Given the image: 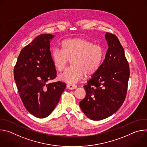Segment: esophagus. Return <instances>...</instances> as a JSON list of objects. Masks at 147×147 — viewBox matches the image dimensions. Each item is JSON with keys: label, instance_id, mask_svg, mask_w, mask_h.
Returning <instances> with one entry per match:
<instances>
[{"label": "esophagus", "instance_id": "obj_1", "mask_svg": "<svg viewBox=\"0 0 147 147\" xmlns=\"http://www.w3.org/2000/svg\"><path fill=\"white\" fill-rule=\"evenodd\" d=\"M67 88L69 89V90H75L77 88V86L76 85H74V84H67Z\"/></svg>", "mask_w": 147, "mask_h": 147}]
</instances>
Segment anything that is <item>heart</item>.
<instances>
[{"mask_svg": "<svg viewBox=\"0 0 147 147\" xmlns=\"http://www.w3.org/2000/svg\"><path fill=\"white\" fill-rule=\"evenodd\" d=\"M104 51L99 45L82 38L66 39L61 43V51L53 50L52 60L55 69L61 71L66 66L69 60L71 67L59 76V79L69 84L81 80L84 74L91 76L100 69L103 60Z\"/></svg>", "mask_w": 147, "mask_h": 147, "instance_id": "b5f03b06", "label": "heart"}]
</instances>
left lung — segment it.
<instances>
[{
    "label": "left lung",
    "mask_w": 147,
    "mask_h": 147,
    "mask_svg": "<svg viewBox=\"0 0 147 147\" xmlns=\"http://www.w3.org/2000/svg\"><path fill=\"white\" fill-rule=\"evenodd\" d=\"M108 49L98 71L84 86L86 97L80 106L89 119L100 120L116 112L123 105L127 94L130 76L129 63L117 37L107 32Z\"/></svg>",
    "instance_id": "obj_1"
}]
</instances>
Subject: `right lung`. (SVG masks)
I'll use <instances>...</instances> for the list:
<instances>
[{
	"label": "right lung",
	"instance_id": "obj_1",
	"mask_svg": "<svg viewBox=\"0 0 147 147\" xmlns=\"http://www.w3.org/2000/svg\"><path fill=\"white\" fill-rule=\"evenodd\" d=\"M52 34H41L21 51L14 77L24 107L38 118L48 116L57 105L66 84L48 83L56 77L50 51Z\"/></svg>",
	"mask_w": 147,
	"mask_h": 147
}]
</instances>
